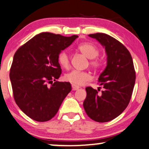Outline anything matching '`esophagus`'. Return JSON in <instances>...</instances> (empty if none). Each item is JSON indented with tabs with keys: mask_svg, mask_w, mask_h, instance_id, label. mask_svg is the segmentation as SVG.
<instances>
[{
	"mask_svg": "<svg viewBox=\"0 0 149 149\" xmlns=\"http://www.w3.org/2000/svg\"><path fill=\"white\" fill-rule=\"evenodd\" d=\"M72 88L73 91H77V90L79 89V87L77 86H75L74 84H72Z\"/></svg>",
	"mask_w": 149,
	"mask_h": 149,
	"instance_id": "obj_1",
	"label": "esophagus"
}]
</instances>
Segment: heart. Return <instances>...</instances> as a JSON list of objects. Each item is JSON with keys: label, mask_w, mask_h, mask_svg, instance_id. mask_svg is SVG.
<instances>
[{"label": "heart", "mask_w": 149, "mask_h": 149, "mask_svg": "<svg viewBox=\"0 0 149 149\" xmlns=\"http://www.w3.org/2000/svg\"><path fill=\"white\" fill-rule=\"evenodd\" d=\"M78 49L84 56L89 59H91L90 61V65L93 68L99 69L102 67V61L99 58H96L99 55V49L95 45L91 43H84L78 45ZM57 59L58 63L62 68L65 69L68 68L70 66V57L68 53L65 50L59 52ZM64 79L65 81L75 86H82L86 82L91 81L92 77L87 72L72 70L67 73L64 77Z\"/></svg>", "instance_id": "1"}]
</instances>
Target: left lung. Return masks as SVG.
Listing matches in <instances>:
<instances>
[{
	"mask_svg": "<svg viewBox=\"0 0 149 149\" xmlns=\"http://www.w3.org/2000/svg\"><path fill=\"white\" fill-rule=\"evenodd\" d=\"M88 36L105 48L107 65L98 79L104 90L99 93L100 88H86L87 95L83 105L90 118L97 122H107L118 117L131 100L135 83L133 58L127 48L115 38L104 33Z\"/></svg>",
	"mask_w": 149,
	"mask_h": 149,
	"instance_id": "obj_1",
	"label": "left lung"
}]
</instances>
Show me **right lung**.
I'll return each instance as SVG.
<instances>
[{"mask_svg":"<svg viewBox=\"0 0 149 149\" xmlns=\"http://www.w3.org/2000/svg\"><path fill=\"white\" fill-rule=\"evenodd\" d=\"M77 37L42 32L14 54L10 72L14 98L20 109L31 119L49 121L71 91L70 82L56 81L61 74L57 58L59 52Z\"/></svg>","mask_w":149,"mask_h":149,"instance_id":"1","label":"right lung"}]
</instances>
